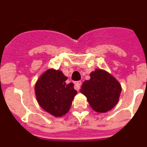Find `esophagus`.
I'll return each mask as SVG.
<instances>
[{"label":"esophagus","mask_w":147,"mask_h":147,"mask_svg":"<svg viewBox=\"0 0 147 147\" xmlns=\"http://www.w3.org/2000/svg\"><path fill=\"white\" fill-rule=\"evenodd\" d=\"M82 85V82L80 81H78V82H76L74 83V85H75V89L77 90H79L80 89V86H81Z\"/></svg>","instance_id":"34e87169"}]
</instances>
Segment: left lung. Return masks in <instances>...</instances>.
Returning a JSON list of instances; mask_svg holds the SVG:
<instances>
[{"instance_id":"left-lung-1","label":"left lung","mask_w":147,"mask_h":147,"mask_svg":"<svg viewBox=\"0 0 147 147\" xmlns=\"http://www.w3.org/2000/svg\"><path fill=\"white\" fill-rule=\"evenodd\" d=\"M90 79L83 82L80 90L87 97L90 107L98 113H106L118 103L121 86L107 71L96 69L90 73Z\"/></svg>"}]
</instances>
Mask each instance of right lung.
<instances>
[{"label":"right lung","mask_w":147,"mask_h":147,"mask_svg":"<svg viewBox=\"0 0 147 147\" xmlns=\"http://www.w3.org/2000/svg\"><path fill=\"white\" fill-rule=\"evenodd\" d=\"M67 79L62 71L49 69L35 84L38 104L55 117H60L69 111L73 99L77 93L72 82H66Z\"/></svg>","instance_id":"add662e5"}]
</instances>
